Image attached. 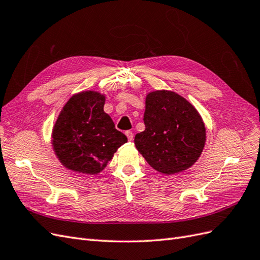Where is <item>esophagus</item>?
<instances>
[{"label": "esophagus", "instance_id": "esophagus-1", "mask_svg": "<svg viewBox=\"0 0 260 260\" xmlns=\"http://www.w3.org/2000/svg\"><path fill=\"white\" fill-rule=\"evenodd\" d=\"M125 136H127V138H128L129 141H132V140H133V133H132V131H130V130L125 131Z\"/></svg>", "mask_w": 260, "mask_h": 260}]
</instances>
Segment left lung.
Masks as SVG:
<instances>
[{
    "mask_svg": "<svg viewBox=\"0 0 260 260\" xmlns=\"http://www.w3.org/2000/svg\"><path fill=\"white\" fill-rule=\"evenodd\" d=\"M145 130L135 138L137 149L151 167L175 175L192 167L206 142V129L196 108L174 91L149 92Z\"/></svg>",
    "mask_w": 260,
    "mask_h": 260,
    "instance_id": "8db88e82",
    "label": "left lung"
}]
</instances>
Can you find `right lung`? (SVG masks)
I'll return each mask as SVG.
<instances>
[{"label":"right lung","instance_id":"add662e5","mask_svg":"<svg viewBox=\"0 0 260 260\" xmlns=\"http://www.w3.org/2000/svg\"><path fill=\"white\" fill-rule=\"evenodd\" d=\"M105 95L82 91L68 100L52 131L55 155L67 169L84 175L103 170L128 139L104 112Z\"/></svg>","mask_w":260,"mask_h":260}]
</instances>
